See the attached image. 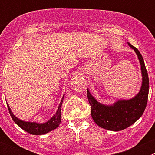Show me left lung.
Masks as SVG:
<instances>
[{
	"label": "left lung",
	"mask_w": 155,
	"mask_h": 155,
	"mask_svg": "<svg viewBox=\"0 0 155 155\" xmlns=\"http://www.w3.org/2000/svg\"><path fill=\"white\" fill-rule=\"evenodd\" d=\"M127 43L137 54L141 67L142 85L138 93L130 99H119L111 105H106L98 102L88 88L87 90L93 120L101 127L112 131L122 130L135 123L143 115L148 101L149 80L144 60L139 50Z\"/></svg>",
	"instance_id": "1"
}]
</instances>
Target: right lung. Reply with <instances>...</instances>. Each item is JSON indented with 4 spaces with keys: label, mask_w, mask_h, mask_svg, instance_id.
Masks as SVG:
<instances>
[{
    "label": "right lung",
    "mask_w": 155,
    "mask_h": 155,
    "mask_svg": "<svg viewBox=\"0 0 155 155\" xmlns=\"http://www.w3.org/2000/svg\"><path fill=\"white\" fill-rule=\"evenodd\" d=\"M64 98V94L63 95V97L61 101V103L59 104L58 107L55 114L48 121L44 123H37L34 122V121L31 122V121H25L19 119L11 111V109L8 104H7V107H8L9 112H10V114L14 122L18 127H20L21 129H23L25 131L29 133V134H33V135H43V134H46L50 132V131L56 129L60 125L61 121V105L62 103H63Z\"/></svg>",
    "instance_id": "obj_1"
}]
</instances>
